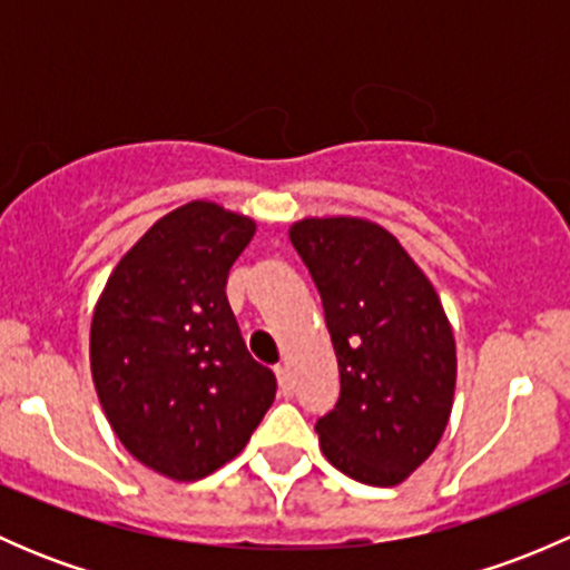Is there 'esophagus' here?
Masks as SVG:
<instances>
[{
	"instance_id": "esophagus-1",
	"label": "esophagus",
	"mask_w": 570,
	"mask_h": 570,
	"mask_svg": "<svg viewBox=\"0 0 570 570\" xmlns=\"http://www.w3.org/2000/svg\"><path fill=\"white\" fill-rule=\"evenodd\" d=\"M275 377H278L281 392H289V366H286V364L275 366Z\"/></svg>"
}]
</instances>
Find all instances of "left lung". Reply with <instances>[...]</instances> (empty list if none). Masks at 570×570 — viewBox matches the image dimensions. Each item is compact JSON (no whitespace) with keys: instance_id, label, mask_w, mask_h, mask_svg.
Listing matches in <instances>:
<instances>
[{"instance_id":"1","label":"left lung","mask_w":570,"mask_h":570,"mask_svg":"<svg viewBox=\"0 0 570 570\" xmlns=\"http://www.w3.org/2000/svg\"><path fill=\"white\" fill-rule=\"evenodd\" d=\"M289 239L320 289L342 381L314 428L322 455L366 485H400L433 455L455 400V333L439 292L366 217H303Z\"/></svg>"}]
</instances>
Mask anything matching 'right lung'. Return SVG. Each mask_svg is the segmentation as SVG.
<instances>
[{
  "label": "right lung",
  "mask_w": 570,
  "mask_h": 570,
  "mask_svg": "<svg viewBox=\"0 0 570 570\" xmlns=\"http://www.w3.org/2000/svg\"><path fill=\"white\" fill-rule=\"evenodd\" d=\"M256 220L215 200L159 217L109 273L90 322V372L120 444L176 482L239 455L275 400L245 350L226 278Z\"/></svg>",
  "instance_id": "right-lung-1"
}]
</instances>
